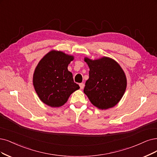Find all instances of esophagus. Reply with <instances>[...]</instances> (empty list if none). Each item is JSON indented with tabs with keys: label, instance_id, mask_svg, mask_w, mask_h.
<instances>
[{
	"label": "esophagus",
	"instance_id": "obj_1",
	"mask_svg": "<svg viewBox=\"0 0 157 157\" xmlns=\"http://www.w3.org/2000/svg\"><path fill=\"white\" fill-rule=\"evenodd\" d=\"M79 86H80V89H84V86H85V84L82 83H79Z\"/></svg>",
	"mask_w": 157,
	"mask_h": 157
}]
</instances>
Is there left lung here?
I'll list each match as a JSON object with an SVG mask.
<instances>
[{"mask_svg": "<svg viewBox=\"0 0 157 157\" xmlns=\"http://www.w3.org/2000/svg\"><path fill=\"white\" fill-rule=\"evenodd\" d=\"M85 61L90 71L84 93L98 109L103 110L115 106L122 98L127 86L122 68L117 61L107 57L96 60L85 57Z\"/></svg>", "mask_w": 157, "mask_h": 157, "instance_id": "8db88e82", "label": "left lung"}]
</instances>
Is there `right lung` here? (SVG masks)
Instances as JSON below:
<instances>
[{"instance_id":"add662e5","label":"right lung","mask_w":157,"mask_h":157,"mask_svg":"<svg viewBox=\"0 0 157 157\" xmlns=\"http://www.w3.org/2000/svg\"><path fill=\"white\" fill-rule=\"evenodd\" d=\"M74 57L61 51L52 50L46 54L36 67L33 84L36 92L44 103L52 107L65 104L72 93L79 89L74 83L68 65Z\"/></svg>"}]
</instances>
